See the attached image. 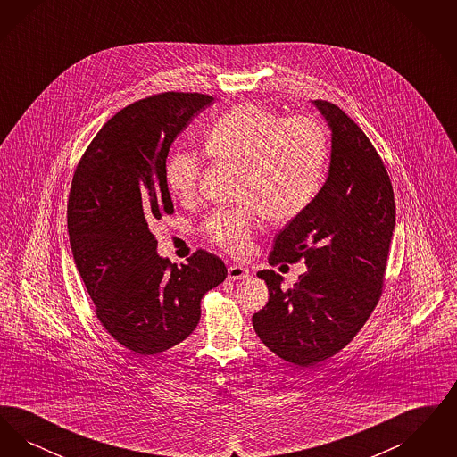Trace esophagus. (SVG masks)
<instances>
[{"instance_id":"esophagus-1","label":"esophagus","mask_w":457,"mask_h":457,"mask_svg":"<svg viewBox=\"0 0 457 457\" xmlns=\"http://www.w3.org/2000/svg\"><path fill=\"white\" fill-rule=\"evenodd\" d=\"M248 276H250L248 267H243V265H238V263L228 267V278L233 279V281H237V279H246Z\"/></svg>"}]
</instances>
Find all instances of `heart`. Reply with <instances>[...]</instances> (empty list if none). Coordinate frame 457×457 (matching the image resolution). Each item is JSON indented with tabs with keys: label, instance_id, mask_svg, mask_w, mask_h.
Here are the masks:
<instances>
[{
	"label": "heart",
	"instance_id": "b5f03b06",
	"mask_svg": "<svg viewBox=\"0 0 457 457\" xmlns=\"http://www.w3.org/2000/svg\"><path fill=\"white\" fill-rule=\"evenodd\" d=\"M204 151L241 168L237 190L241 202L212 211L200 229L228 253L243 257L262 214L270 222H287L312 204L326 171L328 140L313 118H281L255 104H239L205 131ZM202 170L200 154L178 149L168 157L166 183L179 200H192Z\"/></svg>",
	"mask_w": 457,
	"mask_h": 457
}]
</instances>
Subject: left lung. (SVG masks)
<instances>
[{
  "mask_svg": "<svg viewBox=\"0 0 457 457\" xmlns=\"http://www.w3.org/2000/svg\"><path fill=\"white\" fill-rule=\"evenodd\" d=\"M332 130L322 190L278 233L269 263L303 261L291 289L270 269L257 272L269 303L252 319L262 343L289 363L308 367L353 341L378 303L395 226L391 178L365 131L343 109L317 99Z\"/></svg>",
  "mask_w": 457,
  "mask_h": 457,
  "instance_id": "left-lung-1",
  "label": "left lung"
}]
</instances>
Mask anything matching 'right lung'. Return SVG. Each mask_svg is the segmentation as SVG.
Instances as JSON below:
<instances>
[{"label":"right lung","mask_w":457,"mask_h":457,"mask_svg":"<svg viewBox=\"0 0 457 457\" xmlns=\"http://www.w3.org/2000/svg\"><path fill=\"white\" fill-rule=\"evenodd\" d=\"M198 92H161L118 111L80 157L68 195V235L101 326L151 356L185 341L200 302L228 276L198 248L179 267L155 253V220L174 212L166 159L174 138L212 104Z\"/></svg>","instance_id":"right-lung-1"}]
</instances>
